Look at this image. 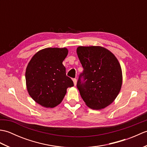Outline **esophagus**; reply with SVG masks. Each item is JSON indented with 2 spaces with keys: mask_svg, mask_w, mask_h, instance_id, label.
I'll use <instances>...</instances> for the list:
<instances>
[{
  "mask_svg": "<svg viewBox=\"0 0 147 147\" xmlns=\"http://www.w3.org/2000/svg\"><path fill=\"white\" fill-rule=\"evenodd\" d=\"M73 83H74V86H76V83H77V80H76V78H74V79L73 80Z\"/></svg>",
  "mask_w": 147,
  "mask_h": 147,
  "instance_id": "34e87169",
  "label": "esophagus"
}]
</instances>
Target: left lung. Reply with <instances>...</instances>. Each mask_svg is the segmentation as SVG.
<instances>
[{"mask_svg": "<svg viewBox=\"0 0 147 147\" xmlns=\"http://www.w3.org/2000/svg\"><path fill=\"white\" fill-rule=\"evenodd\" d=\"M76 52L83 67L77 82L81 96L88 107L104 109L114 102L121 88L119 62L111 51L100 46H80Z\"/></svg>", "mask_w": 147, "mask_h": 147, "instance_id": "left-lung-1", "label": "left lung"}]
</instances>
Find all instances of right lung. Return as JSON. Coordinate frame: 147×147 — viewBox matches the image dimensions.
Masks as SVG:
<instances>
[{"mask_svg":"<svg viewBox=\"0 0 147 147\" xmlns=\"http://www.w3.org/2000/svg\"><path fill=\"white\" fill-rule=\"evenodd\" d=\"M67 54L66 48H46L36 52L27 65V90L43 107L53 108L61 104L67 88L74 86L62 64Z\"/></svg>","mask_w":147,"mask_h":147,"instance_id":"obj_1","label":"right lung"}]
</instances>
